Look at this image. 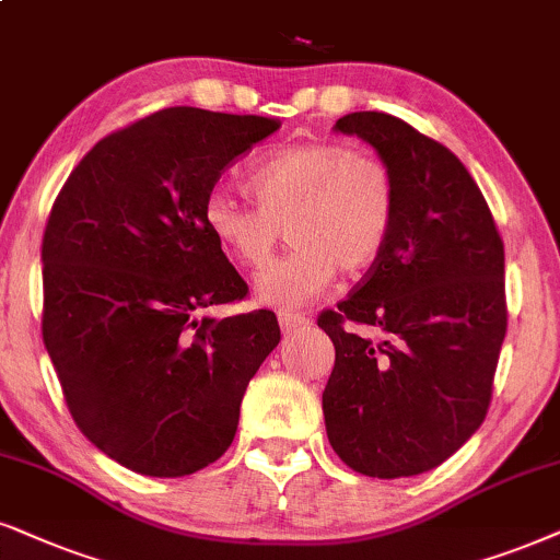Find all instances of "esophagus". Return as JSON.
Masks as SVG:
<instances>
[{
	"label": "esophagus",
	"instance_id": "obj_1",
	"mask_svg": "<svg viewBox=\"0 0 560 560\" xmlns=\"http://www.w3.org/2000/svg\"><path fill=\"white\" fill-rule=\"evenodd\" d=\"M279 325L284 332H294V330L307 328L310 320L300 313H289V310H284V313H279Z\"/></svg>",
	"mask_w": 560,
	"mask_h": 560
}]
</instances>
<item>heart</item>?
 I'll return each instance as SVG.
<instances>
[{
    "label": "heart",
    "instance_id": "heart-1",
    "mask_svg": "<svg viewBox=\"0 0 560 560\" xmlns=\"http://www.w3.org/2000/svg\"><path fill=\"white\" fill-rule=\"evenodd\" d=\"M256 203L211 190L203 222L237 264L264 268L284 228L292 250L258 276L256 292L279 307L310 302L336 268L362 271L385 250L398 190L385 162L341 141H292L268 152L247 175Z\"/></svg>",
    "mask_w": 560,
    "mask_h": 560
}]
</instances>
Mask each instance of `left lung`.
I'll return each instance as SVG.
<instances>
[{"instance_id": "obj_1", "label": "left lung", "mask_w": 560, "mask_h": 560, "mask_svg": "<svg viewBox=\"0 0 560 560\" xmlns=\"http://www.w3.org/2000/svg\"><path fill=\"white\" fill-rule=\"evenodd\" d=\"M336 131L377 150L398 211L370 273L317 317L336 346L325 431L362 476H419L455 455L488 413L506 336L504 243L476 180L444 144L377 110L349 113Z\"/></svg>"}]
</instances>
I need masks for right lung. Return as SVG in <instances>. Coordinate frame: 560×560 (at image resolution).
<instances>
[{
    "instance_id": "right-lung-1",
    "label": "right lung",
    "mask_w": 560,
    "mask_h": 560,
    "mask_svg": "<svg viewBox=\"0 0 560 560\" xmlns=\"http://www.w3.org/2000/svg\"><path fill=\"white\" fill-rule=\"evenodd\" d=\"M276 118L165 108L84 154L44 232V343L84 436L141 476L207 468L281 341L268 310L201 315L247 284L203 222L230 162Z\"/></svg>"
}]
</instances>
